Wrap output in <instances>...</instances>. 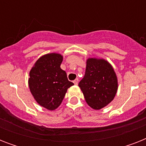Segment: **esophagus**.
<instances>
[{
  "mask_svg": "<svg viewBox=\"0 0 146 146\" xmlns=\"http://www.w3.org/2000/svg\"><path fill=\"white\" fill-rule=\"evenodd\" d=\"M73 83L75 85H78V83H79V80H78V79H76V80L73 81Z\"/></svg>",
  "mask_w": 146,
  "mask_h": 146,
  "instance_id": "34e87169",
  "label": "esophagus"
}]
</instances>
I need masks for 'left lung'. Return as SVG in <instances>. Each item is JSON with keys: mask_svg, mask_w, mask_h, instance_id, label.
<instances>
[{"mask_svg": "<svg viewBox=\"0 0 146 146\" xmlns=\"http://www.w3.org/2000/svg\"><path fill=\"white\" fill-rule=\"evenodd\" d=\"M86 102L92 108L100 110L115 97L117 78L111 64L104 59L89 58L84 77L79 82Z\"/></svg>", "mask_w": 146, "mask_h": 146, "instance_id": "1", "label": "left lung"}]
</instances>
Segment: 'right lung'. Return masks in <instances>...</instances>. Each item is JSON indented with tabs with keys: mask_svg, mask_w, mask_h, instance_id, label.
Here are the masks:
<instances>
[{
	"mask_svg": "<svg viewBox=\"0 0 146 146\" xmlns=\"http://www.w3.org/2000/svg\"><path fill=\"white\" fill-rule=\"evenodd\" d=\"M62 61L61 54H47L38 58L29 72L31 93L38 104L50 111L60 106L67 89L73 85L60 68Z\"/></svg>",
	"mask_w": 146,
	"mask_h": 146,
	"instance_id": "add662e5",
	"label": "right lung"
}]
</instances>
